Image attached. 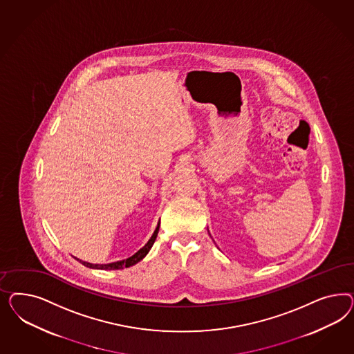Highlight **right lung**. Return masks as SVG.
Instances as JSON below:
<instances>
[{"instance_id":"obj_1","label":"right lung","mask_w":354,"mask_h":354,"mask_svg":"<svg viewBox=\"0 0 354 354\" xmlns=\"http://www.w3.org/2000/svg\"><path fill=\"white\" fill-rule=\"evenodd\" d=\"M158 231H160V223L157 225L154 234L151 235L149 239V241L144 245V247L140 249L139 252H136L133 256L127 258V259H123V261H117V262H113V263H106V265H93V263H89V262H84L82 259H77L79 262H82L84 266L89 268H100V270H119V268H129V266H133L136 265L138 262H140L142 258L145 257L148 254V252L150 250V248L153 247L157 235H158Z\"/></svg>"}]
</instances>
